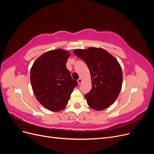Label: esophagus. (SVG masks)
Here are the masks:
<instances>
[{
    "label": "esophagus",
    "mask_w": 154,
    "mask_h": 154,
    "mask_svg": "<svg viewBox=\"0 0 154 154\" xmlns=\"http://www.w3.org/2000/svg\"><path fill=\"white\" fill-rule=\"evenodd\" d=\"M78 81V84H81V83H82V82H83V80H82V79L81 78H79L78 79V80H77Z\"/></svg>",
    "instance_id": "1"
}]
</instances>
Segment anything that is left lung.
Segmentation results:
<instances>
[{
  "label": "left lung",
  "instance_id": "left-lung-1",
  "mask_svg": "<svg viewBox=\"0 0 154 154\" xmlns=\"http://www.w3.org/2000/svg\"><path fill=\"white\" fill-rule=\"evenodd\" d=\"M82 59L91 72L92 88L85 95L91 109L102 110L117 99L123 83V72L118 60L102 48L78 49L73 51Z\"/></svg>",
  "mask_w": 154,
  "mask_h": 154
}]
</instances>
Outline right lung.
<instances>
[{
    "label": "right lung",
    "mask_w": 154,
    "mask_h": 154,
    "mask_svg": "<svg viewBox=\"0 0 154 154\" xmlns=\"http://www.w3.org/2000/svg\"><path fill=\"white\" fill-rule=\"evenodd\" d=\"M69 57L66 50H51L37 58L31 69L30 80L36 98L51 111L63 110L78 85L66 67Z\"/></svg>",
    "instance_id": "1"
}]
</instances>
